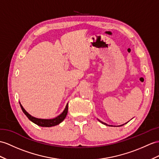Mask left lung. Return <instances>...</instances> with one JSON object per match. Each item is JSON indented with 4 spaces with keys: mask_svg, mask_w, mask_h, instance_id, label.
Masks as SVG:
<instances>
[{
    "mask_svg": "<svg viewBox=\"0 0 159 159\" xmlns=\"http://www.w3.org/2000/svg\"><path fill=\"white\" fill-rule=\"evenodd\" d=\"M100 122H101L102 123H103V124H104V125H107V124H106V123H103V122H102V121H100Z\"/></svg>",
    "mask_w": 159,
    "mask_h": 159,
    "instance_id": "obj_1",
    "label": "left lung"
}]
</instances>
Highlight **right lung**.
<instances>
[{
	"instance_id": "add662e5",
	"label": "right lung",
	"mask_w": 159,
	"mask_h": 159,
	"mask_svg": "<svg viewBox=\"0 0 159 159\" xmlns=\"http://www.w3.org/2000/svg\"><path fill=\"white\" fill-rule=\"evenodd\" d=\"M20 106L23 112H24V114L27 116V117H28V118L30 120V121H32L33 123H36V125L41 127H52V126H55L59 124V123L63 121L65 119V118L66 117L67 112H68V104H67L63 113H62L60 115L58 116V117H57L56 118L52 119H38L36 117H34L32 116H31L28 112L24 109V107H22L21 104H20Z\"/></svg>"
}]
</instances>
